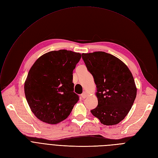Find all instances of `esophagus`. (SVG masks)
<instances>
[{
    "mask_svg": "<svg viewBox=\"0 0 158 158\" xmlns=\"http://www.w3.org/2000/svg\"><path fill=\"white\" fill-rule=\"evenodd\" d=\"M81 97H82V98H83L84 99H85V98H86L87 97L88 94H87V92L84 91V92H83V93L81 94Z\"/></svg>",
    "mask_w": 158,
    "mask_h": 158,
    "instance_id": "34e87169",
    "label": "esophagus"
}]
</instances>
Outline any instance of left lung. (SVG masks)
Here are the masks:
<instances>
[{
	"instance_id": "1",
	"label": "left lung",
	"mask_w": 158,
	"mask_h": 158,
	"mask_svg": "<svg viewBox=\"0 0 158 158\" xmlns=\"http://www.w3.org/2000/svg\"><path fill=\"white\" fill-rule=\"evenodd\" d=\"M96 85L97 107L93 115L106 125L119 123L131 109L137 88L132 74L121 60L103 51L82 53Z\"/></svg>"
}]
</instances>
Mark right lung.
Listing matches in <instances>:
<instances>
[{
    "label": "right lung",
    "mask_w": 158,
    "mask_h": 158,
    "mask_svg": "<svg viewBox=\"0 0 158 158\" xmlns=\"http://www.w3.org/2000/svg\"><path fill=\"white\" fill-rule=\"evenodd\" d=\"M81 54L65 49L52 51L36 60L24 82L31 110L40 121L57 124L69 116L78 100L74 91L73 71Z\"/></svg>",
    "instance_id": "obj_1"
}]
</instances>
